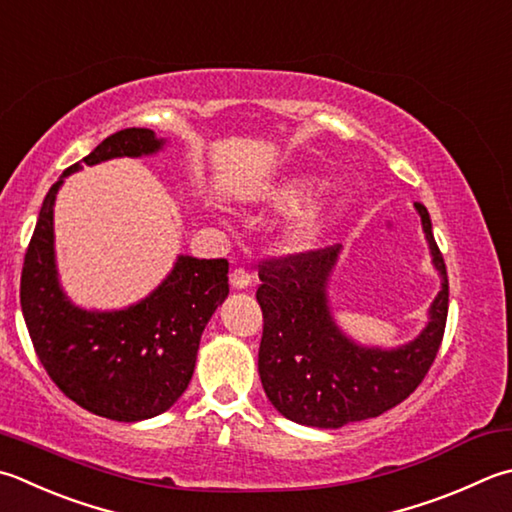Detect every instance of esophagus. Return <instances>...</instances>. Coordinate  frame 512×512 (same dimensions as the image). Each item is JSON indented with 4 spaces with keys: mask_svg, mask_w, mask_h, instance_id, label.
<instances>
[{
    "mask_svg": "<svg viewBox=\"0 0 512 512\" xmlns=\"http://www.w3.org/2000/svg\"><path fill=\"white\" fill-rule=\"evenodd\" d=\"M229 281H231V285H234V287L243 289V287H247L249 283H252V274H249L245 267H236L234 272L229 274Z\"/></svg>",
    "mask_w": 512,
    "mask_h": 512,
    "instance_id": "34e87169",
    "label": "esophagus"
}]
</instances>
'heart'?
I'll return each instance as SVG.
<instances>
[{
  "mask_svg": "<svg viewBox=\"0 0 512 512\" xmlns=\"http://www.w3.org/2000/svg\"><path fill=\"white\" fill-rule=\"evenodd\" d=\"M323 189H325L323 180H318L314 176L289 178L269 191L267 202L278 211L294 214V211H301L303 207L312 205V202L321 196ZM339 211H341V207H334L330 214H318V211H312V214L301 216L287 231L289 243L296 247H305V245L316 243V240L323 236V231L327 229V225L332 223L334 216L339 214Z\"/></svg>",
  "mask_w": 512,
  "mask_h": 512,
  "instance_id": "b5f03b06",
  "label": "heart"
}]
</instances>
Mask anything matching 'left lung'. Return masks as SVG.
<instances>
[{"mask_svg":"<svg viewBox=\"0 0 512 512\" xmlns=\"http://www.w3.org/2000/svg\"><path fill=\"white\" fill-rule=\"evenodd\" d=\"M414 207L443 283L428 327L399 350H365L334 325L325 283L339 247L260 260L256 301L263 310V339L258 374L267 399L283 417L312 428H341L399 406L426 379L446 330L448 274L428 209L421 202Z\"/></svg>","mask_w":512,"mask_h":512,"instance_id":"1","label":"left lung"}]
</instances>
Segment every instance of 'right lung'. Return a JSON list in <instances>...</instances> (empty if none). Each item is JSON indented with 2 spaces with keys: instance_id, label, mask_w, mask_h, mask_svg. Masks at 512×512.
Masks as SVG:
<instances>
[{
  "instance_id": "1",
  "label": "right lung",
  "mask_w": 512,
  "mask_h": 512,
  "mask_svg": "<svg viewBox=\"0 0 512 512\" xmlns=\"http://www.w3.org/2000/svg\"><path fill=\"white\" fill-rule=\"evenodd\" d=\"M162 147L151 129L104 138L84 165L144 156ZM82 169L75 162L64 176ZM48 189L28 243L19 301L35 354L66 397L98 417L142 421L169 410L187 390L202 330L229 294L227 258L180 256L169 278L122 312H84L66 301L55 276L53 202Z\"/></svg>"
}]
</instances>
